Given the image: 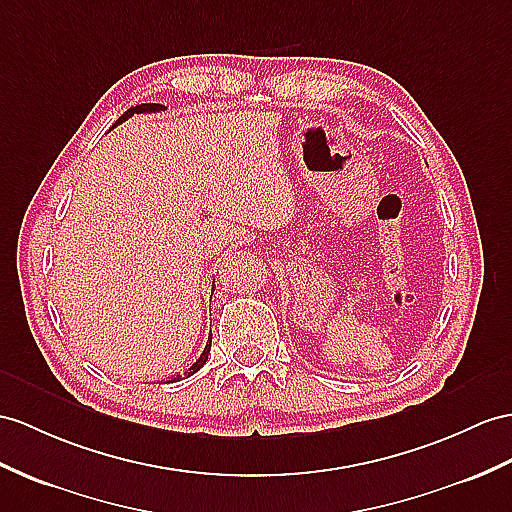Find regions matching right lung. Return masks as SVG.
<instances>
[{
  "label": "right lung",
  "instance_id": "add662e5",
  "mask_svg": "<svg viewBox=\"0 0 512 512\" xmlns=\"http://www.w3.org/2000/svg\"><path fill=\"white\" fill-rule=\"evenodd\" d=\"M162 110H165V106H162V104H139V106H132V108H128L126 112H123V115H121V117L115 121V126H112V128H117L119 123H123V121H126V119H130L132 115H141V112H147V115H149V112H162ZM210 343H213V334L208 336V341H206L204 352L195 358V363H193L189 369H186L184 373H178V376H173L169 382H178V380H182V376H184V378H189V376H193L195 371L202 369V367L206 365L208 354H210Z\"/></svg>",
  "mask_w": 512,
  "mask_h": 512
}]
</instances>
